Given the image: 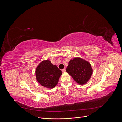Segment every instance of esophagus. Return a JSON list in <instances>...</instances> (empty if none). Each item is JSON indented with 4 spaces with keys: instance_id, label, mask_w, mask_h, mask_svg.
Returning <instances> with one entry per match:
<instances>
[{
    "instance_id": "1",
    "label": "esophagus",
    "mask_w": 122,
    "mask_h": 122,
    "mask_svg": "<svg viewBox=\"0 0 122 122\" xmlns=\"http://www.w3.org/2000/svg\"><path fill=\"white\" fill-rule=\"evenodd\" d=\"M62 71L63 72H65L66 71V69H65V68H64L63 69H62Z\"/></svg>"
}]
</instances>
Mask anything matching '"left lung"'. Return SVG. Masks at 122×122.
<instances>
[{
  "instance_id": "1",
  "label": "left lung",
  "mask_w": 122,
  "mask_h": 122,
  "mask_svg": "<svg viewBox=\"0 0 122 122\" xmlns=\"http://www.w3.org/2000/svg\"><path fill=\"white\" fill-rule=\"evenodd\" d=\"M66 71L78 84L83 85L90 79L93 69L90 63L80 57L74 58L68 62Z\"/></svg>"
}]
</instances>
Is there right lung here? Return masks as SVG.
<instances>
[{
  "mask_svg": "<svg viewBox=\"0 0 122 122\" xmlns=\"http://www.w3.org/2000/svg\"><path fill=\"white\" fill-rule=\"evenodd\" d=\"M36 77L37 81L45 87L54 88L58 82L62 75V71L56 65L51 64L49 60L42 61L36 69Z\"/></svg>",
  "mask_w": 122,
  "mask_h": 122,
  "instance_id": "obj_1",
  "label": "right lung"
}]
</instances>
